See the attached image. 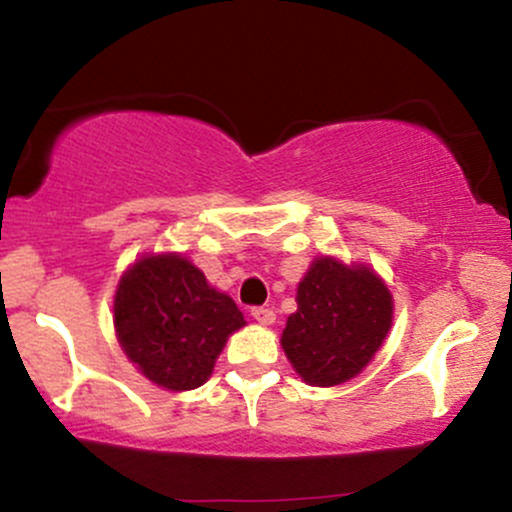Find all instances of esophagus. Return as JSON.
<instances>
[{"mask_svg": "<svg viewBox=\"0 0 512 512\" xmlns=\"http://www.w3.org/2000/svg\"><path fill=\"white\" fill-rule=\"evenodd\" d=\"M251 317H254L261 326H271L275 321L273 309H266V307H254L251 309Z\"/></svg>", "mask_w": 512, "mask_h": 512, "instance_id": "1", "label": "esophagus"}]
</instances>
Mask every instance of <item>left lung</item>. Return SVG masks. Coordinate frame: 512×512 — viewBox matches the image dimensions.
Wrapping results in <instances>:
<instances>
[{"label":"left lung","mask_w":512,"mask_h":512,"mask_svg":"<svg viewBox=\"0 0 512 512\" xmlns=\"http://www.w3.org/2000/svg\"><path fill=\"white\" fill-rule=\"evenodd\" d=\"M295 300L297 312L287 317L280 346L312 387H336L358 377L392 329V292L367 263L317 256Z\"/></svg>","instance_id":"8db88e82"}]
</instances>
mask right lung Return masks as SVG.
Here are the masks:
<instances>
[{
	"mask_svg": "<svg viewBox=\"0 0 512 512\" xmlns=\"http://www.w3.org/2000/svg\"><path fill=\"white\" fill-rule=\"evenodd\" d=\"M113 326L123 353L149 382L188 392L210 380L244 314L181 254H145L120 275Z\"/></svg>",
	"mask_w": 512,
	"mask_h": 512,
	"instance_id": "obj_1",
	"label": "right lung"
}]
</instances>
